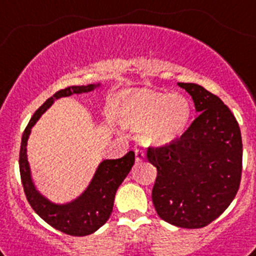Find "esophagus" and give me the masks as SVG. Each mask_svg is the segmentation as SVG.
Masks as SVG:
<instances>
[{"instance_id":"obj_1","label":"esophagus","mask_w":256,"mask_h":256,"mask_svg":"<svg viewBox=\"0 0 256 256\" xmlns=\"http://www.w3.org/2000/svg\"><path fill=\"white\" fill-rule=\"evenodd\" d=\"M144 158H146V153L142 150H135V160H136V162H142Z\"/></svg>"}]
</instances>
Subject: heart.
I'll return each instance as SVG.
<instances>
[{
  "label": "heart",
  "mask_w": 256,
  "mask_h": 256,
  "mask_svg": "<svg viewBox=\"0 0 256 256\" xmlns=\"http://www.w3.org/2000/svg\"><path fill=\"white\" fill-rule=\"evenodd\" d=\"M121 122L142 128V139L150 146H168L180 139L190 120V103L182 94L136 91L121 106Z\"/></svg>",
  "instance_id": "heart-1"
}]
</instances>
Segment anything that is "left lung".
Instances as JSON below:
<instances>
[{
    "label": "left lung",
    "mask_w": 256,
    "mask_h": 256,
    "mask_svg": "<svg viewBox=\"0 0 256 256\" xmlns=\"http://www.w3.org/2000/svg\"><path fill=\"white\" fill-rule=\"evenodd\" d=\"M178 85L192 96L198 116L180 139L150 146L157 168L152 201L162 220L196 230L223 214L237 194L242 172V139L237 120L223 102L197 84Z\"/></svg>",
    "instance_id": "left-lung-1"
}]
</instances>
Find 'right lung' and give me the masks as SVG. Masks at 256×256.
Returning a JSON list of instances; mask_svg holds the SVG:
<instances>
[{
    "label": "right lung",
    "instance_id": "obj_1",
    "mask_svg": "<svg viewBox=\"0 0 256 256\" xmlns=\"http://www.w3.org/2000/svg\"><path fill=\"white\" fill-rule=\"evenodd\" d=\"M100 84H91L88 86H70L55 92L45 103L36 110L30 124L22 136L20 153H19V168H20L22 184L26 200L33 210L52 228L70 236H88L94 233L106 223L113 210L114 196L118 186L124 182L135 162V153L130 150L122 158L104 160L99 164L94 178L88 186L80 197L73 201L58 205L48 200L36 190L30 176V168L26 158V142L30 130L46 110L54 103L55 99L70 96L73 94L90 92L99 88Z\"/></svg>",
    "mask_w": 256,
    "mask_h": 256
}]
</instances>
